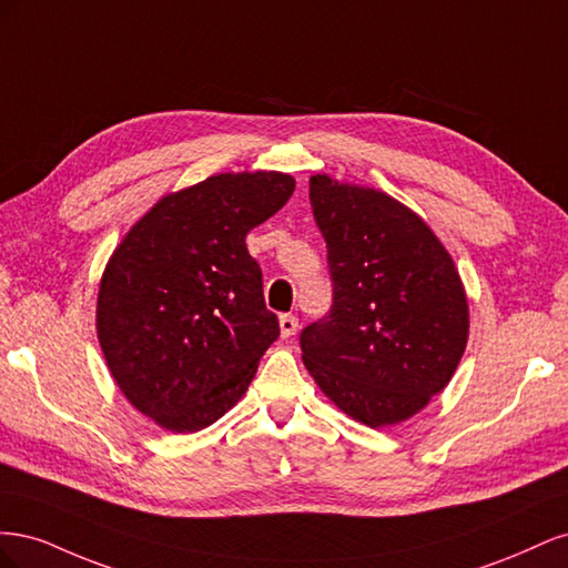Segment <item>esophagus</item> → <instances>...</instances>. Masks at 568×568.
<instances>
[{
	"mask_svg": "<svg viewBox=\"0 0 568 568\" xmlns=\"http://www.w3.org/2000/svg\"><path fill=\"white\" fill-rule=\"evenodd\" d=\"M280 329H282V338L294 336L298 332V317L296 315H282L280 317Z\"/></svg>",
	"mask_w": 568,
	"mask_h": 568,
	"instance_id": "obj_1",
	"label": "esophagus"
}]
</instances>
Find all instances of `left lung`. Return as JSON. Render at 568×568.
I'll list each match as a JSON object with an SVG mask.
<instances>
[{
    "mask_svg": "<svg viewBox=\"0 0 568 568\" xmlns=\"http://www.w3.org/2000/svg\"><path fill=\"white\" fill-rule=\"evenodd\" d=\"M332 311L301 332L315 384L355 422L409 419L450 384L469 305L450 253L407 205L369 186L311 178Z\"/></svg>",
    "mask_w": 568,
    "mask_h": 568,
    "instance_id": "obj_1",
    "label": "left lung"
}]
</instances>
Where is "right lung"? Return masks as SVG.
I'll return each instance as SVG.
<instances>
[{"label": "right lung", "mask_w": 568, "mask_h": 568, "mask_svg": "<svg viewBox=\"0 0 568 568\" xmlns=\"http://www.w3.org/2000/svg\"><path fill=\"white\" fill-rule=\"evenodd\" d=\"M284 173H222L163 196L101 274L97 336L125 398L194 434L246 393L280 336L246 234L291 199Z\"/></svg>", "instance_id": "add662e5"}]
</instances>
